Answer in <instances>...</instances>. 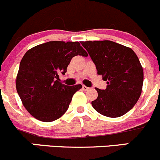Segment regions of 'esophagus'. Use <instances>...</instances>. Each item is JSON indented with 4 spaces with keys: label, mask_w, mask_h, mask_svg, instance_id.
<instances>
[{
    "label": "esophagus",
    "mask_w": 160,
    "mask_h": 160,
    "mask_svg": "<svg viewBox=\"0 0 160 160\" xmlns=\"http://www.w3.org/2000/svg\"><path fill=\"white\" fill-rule=\"evenodd\" d=\"M90 89V87H86V86L83 85V90H85V91H87V90H89Z\"/></svg>",
    "instance_id": "34e87169"
}]
</instances>
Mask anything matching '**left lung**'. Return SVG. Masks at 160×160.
<instances>
[{"mask_svg": "<svg viewBox=\"0 0 160 160\" xmlns=\"http://www.w3.org/2000/svg\"><path fill=\"white\" fill-rule=\"evenodd\" d=\"M80 43L107 83L105 90L95 88L98 97L91 102L94 110L112 118L127 113L139 100L143 83V70L135 52L110 40Z\"/></svg>", "mask_w": 160, "mask_h": 160, "instance_id": "1", "label": "left lung"}]
</instances>
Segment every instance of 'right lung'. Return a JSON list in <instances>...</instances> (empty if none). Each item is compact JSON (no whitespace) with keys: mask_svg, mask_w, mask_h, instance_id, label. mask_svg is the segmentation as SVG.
Instances as JSON below:
<instances>
[{"mask_svg":"<svg viewBox=\"0 0 160 160\" xmlns=\"http://www.w3.org/2000/svg\"><path fill=\"white\" fill-rule=\"evenodd\" d=\"M88 56L79 42L49 41L26 52L20 63L16 88L23 105L34 118L52 122L66 112L81 84L60 82L73 57Z\"/></svg>","mask_w":160,"mask_h":160,"instance_id":"1","label":"right lung"}]
</instances>
